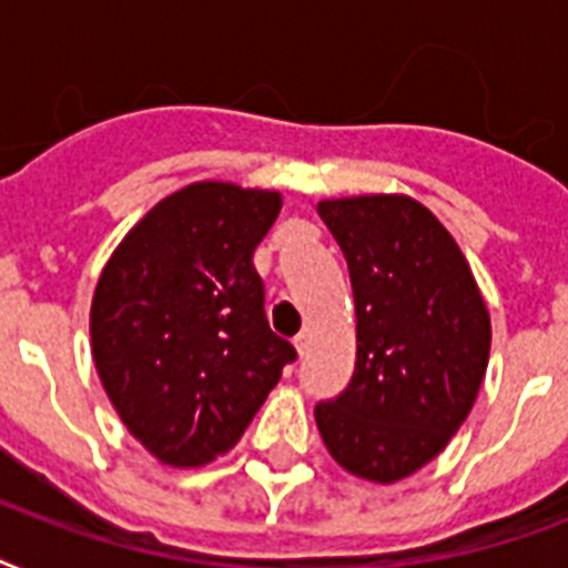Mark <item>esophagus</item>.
Here are the masks:
<instances>
[{
	"label": "esophagus",
	"instance_id": "esophagus-1",
	"mask_svg": "<svg viewBox=\"0 0 568 568\" xmlns=\"http://www.w3.org/2000/svg\"><path fill=\"white\" fill-rule=\"evenodd\" d=\"M310 345H312L310 329H301V333H297V336H294V347H297V354H301V356L310 354Z\"/></svg>",
	"mask_w": 568,
	"mask_h": 568
}]
</instances>
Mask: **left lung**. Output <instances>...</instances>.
<instances>
[{
	"mask_svg": "<svg viewBox=\"0 0 568 568\" xmlns=\"http://www.w3.org/2000/svg\"><path fill=\"white\" fill-rule=\"evenodd\" d=\"M356 303V368L315 406L351 475L395 484L439 454L471 413L489 363V312L450 232L409 196L324 200Z\"/></svg>",
	"mask_w": 568,
	"mask_h": 568,
	"instance_id": "obj_1",
	"label": "left lung"
}]
</instances>
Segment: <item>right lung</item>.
Here are the masks:
<instances>
[{"label": "right lung", "mask_w": 568, "mask_h": 568, "mask_svg": "<svg viewBox=\"0 0 568 568\" xmlns=\"http://www.w3.org/2000/svg\"><path fill=\"white\" fill-rule=\"evenodd\" d=\"M280 205L274 191L194 182L146 212L102 271L93 363L129 433L168 466L226 454L297 359L267 327L253 267Z\"/></svg>", "instance_id": "right-lung-1"}]
</instances>
